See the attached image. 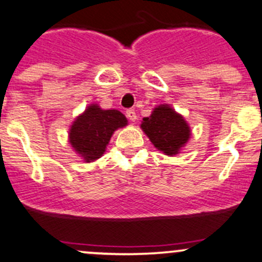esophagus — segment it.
I'll return each mask as SVG.
<instances>
[{"mask_svg":"<svg viewBox=\"0 0 262 262\" xmlns=\"http://www.w3.org/2000/svg\"><path fill=\"white\" fill-rule=\"evenodd\" d=\"M126 116H127V119L130 120V121H132V122H134V121H136V119H137L136 112H135V110H132V108L127 110V111H126Z\"/></svg>","mask_w":262,"mask_h":262,"instance_id":"34e87169","label":"esophagus"}]
</instances>
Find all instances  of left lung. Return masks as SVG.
<instances>
[{
  "instance_id": "left-lung-1",
  "label": "left lung",
  "mask_w": 262,
  "mask_h": 262,
  "mask_svg": "<svg viewBox=\"0 0 262 262\" xmlns=\"http://www.w3.org/2000/svg\"><path fill=\"white\" fill-rule=\"evenodd\" d=\"M141 128L155 147L167 156L179 154L191 136L188 123L168 105L157 106L151 116L143 117Z\"/></svg>"
}]
</instances>
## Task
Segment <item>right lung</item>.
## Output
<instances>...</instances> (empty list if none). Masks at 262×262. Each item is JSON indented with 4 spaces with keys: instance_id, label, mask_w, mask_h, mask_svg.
<instances>
[{
    "instance_id": "add662e5",
    "label": "right lung",
    "mask_w": 262,
    "mask_h": 262,
    "mask_svg": "<svg viewBox=\"0 0 262 262\" xmlns=\"http://www.w3.org/2000/svg\"><path fill=\"white\" fill-rule=\"evenodd\" d=\"M127 119L117 110H102L92 103L76 117L69 132V140L76 154L86 162L100 159L117 128L125 127Z\"/></svg>"
}]
</instances>
